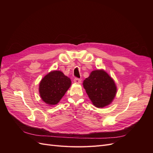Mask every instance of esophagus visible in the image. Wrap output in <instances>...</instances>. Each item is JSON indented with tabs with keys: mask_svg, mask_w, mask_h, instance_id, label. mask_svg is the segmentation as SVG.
Returning <instances> with one entry per match:
<instances>
[{
	"mask_svg": "<svg viewBox=\"0 0 153 153\" xmlns=\"http://www.w3.org/2000/svg\"><path fill=\"white\" fill-rule=\"evenodd\" d=\"M74 82L76 83V84H80L81 83V80L79 79V78H75L74 79Z\"/></svg>",
	"mask_w": 153,
	"mask_h": 153,
	"instance_id": "1",
	"label": "esophagus"
}]
</instances>
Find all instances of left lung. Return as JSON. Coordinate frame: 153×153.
Here are the masks:
<instances>
[{
    "label": "left lung",
    "mask_w": 153,
    "mask_h": 153,
    "mask_svg": "<svg viewBox=\"0 0 153 153\" xmlns=\"http://www.w3.org/2000/svg\"><path fill=\"white\" fill-rule=\"evenodd\" d=\"M83 86L97 108H103L112 103L117 93L114 79L103 69L92 71L83 82Z\"/></svg>",
    "instance_id": "8db88e82"
}]
</instances>
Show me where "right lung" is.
Listing matches in <instances>:
<instances>
[{"instance_id": "add662e5", "label": "right lung", "mask_w": 153, "mask_h": 153, "mask_svg": "<svg viewBox=\"0 0 153 153\" xmlns=\"http://www.w3.org/2000/svg\"><path fill=\"white\" fill-rule=\"evenodd\" d=\"M71 85V79L61 71H52L41 79L39 85L40 97L50 106L57 105Z\"/></svg>"}]
</instances>
